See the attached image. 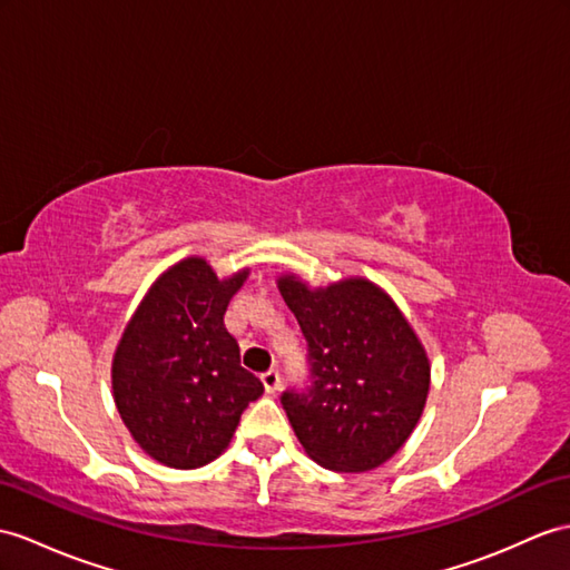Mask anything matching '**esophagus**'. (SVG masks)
I'll return each instance as SVG.
<instances>
[{
	"instance_id": "esophagus-1",
	"label": "esophagus",
	"mask_w": 570,
	"mask_h": 570,
	"mask_svg": "<svg viewBox=\"0 0 570 570\" xmlns=\"http://www.w3.org/2000/svg\"><path fill=\"white\" fill-rule=\"evenodd\" d=\"M261 382H263V386H266L268 394H275L277 390H281V372H277V370L263 372L261 374Z\"/></svg>"
}]
</instances>
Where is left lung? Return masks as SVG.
Instances as JSON below:
<instances>
[{
	"label": "left lung",
	"instance_id": "left-lung-1",
	"mask_svg": "<svg viewBox=\"0 0 570 570\" xmlns=\"http://www.w3.org/2000/svg\"><path fill=\"white\" fill-rule=\"evenodd\" d=\"M281 293L307 338L309 384L281 396L302 448L333 471L392 460L419 423L430 386L413 328L363 277L309 289L287 275Z\"/></svg>",
	"mask_w": 570,
	"mask_h": 570
}]
</instances>
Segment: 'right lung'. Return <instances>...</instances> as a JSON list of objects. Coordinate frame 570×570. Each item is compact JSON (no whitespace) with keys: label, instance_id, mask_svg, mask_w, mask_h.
Returning a JSON list of instances; mask_svg holds the SVG:
<instances>
[{"label":"right lung","instance_id":"add662e5","mask_svg":"<svg viewBox=\"0 0 570 570\" xmlns=\"http://www.w3.org/2000/svg\"><path fill=\"white\" fill-rule=\"evenodd\" d=\"M244 273L219 281L203 258H186L151 285L114 357V396L122 423L149 456L198 469L229 445L263 384L242 367L225 326Z\"/></svg>","mask_w":570,"mask_h":570}]
</instances>
